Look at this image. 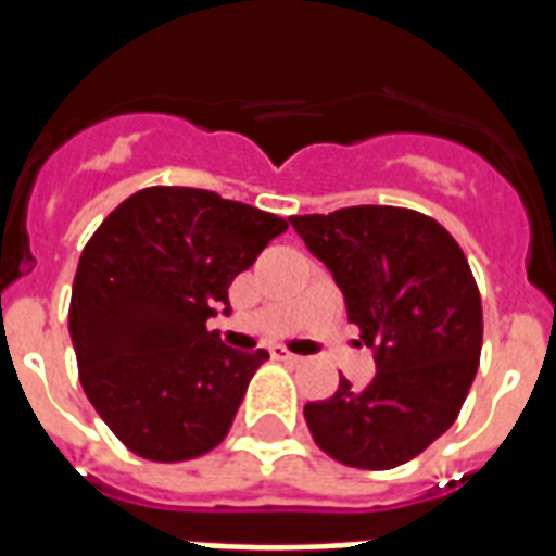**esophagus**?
<instances>
[{"label": "esophagus", "mask_w": 556, "mask_h": 556, "mask_svg": "<svg viewBox=\"0 0 556 556\" xmlns=\"http://www.w3.org/2000/svg\"><path fill=\"white\" fill-rule=\"evenodd\" d=\"M270 357H274V361H286V364H300V361H303V357L291 355V352L282 346H270Z\"/></svg>", "instance_id": "1"}]
</instances>
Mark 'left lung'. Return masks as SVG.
<instances>
[{
	"label": "left lung",
	"mask_w": 556,
	"mask_h": 556,
	"mask_svg": "<svg viewBox=\"0 0 556 556\" xmlns=\"http://www.w3.org/2000/svg\"><path fill=\"white\" fill-rule=\"evenodd\" d=\"M346 296L349 323L375 352V378L305 404L312 439L334 462L392 470L462 413L482 355V296L465 251L418 210L361 204L291 216Z\"/></svg>",
	"instance_id": "obj_1"
}]
</instances>
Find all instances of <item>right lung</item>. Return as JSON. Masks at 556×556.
<instances>
[{"label":"right lung","mask_w":556,"mask_h":556,"mask_svg":"<svg viewBox=\"0 0 556 556\" xmlns=\"http://www.w3.org/2000/svg\"><path fill=\"white\" fill-rule=\"evenodd\" d=\"M286 227L218 192L147 187L91 233L68 331L86 397L135 456L187 462L225 441L268 352L225 346L207 320Z\"/></svg>","instance_id":"1"}]
</instances>
